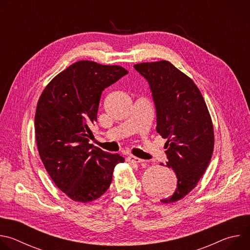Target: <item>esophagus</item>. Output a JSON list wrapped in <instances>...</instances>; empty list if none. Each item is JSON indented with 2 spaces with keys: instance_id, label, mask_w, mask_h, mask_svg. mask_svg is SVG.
I'll use <instances>...</instances> for the list:
<instances>
[{
  "instance_id": "1",
  "label": "esophagus",
  "mask_w": 250,
  "mask_h": 250,
  "mask_svg": "<svg viewBox=\"0 0 250 250\" xmlns=\"http://www.w3.org/2000/svg\"><path fill=\"white\" fill-rule=\"evenodd\" d=\"M127 161L128 162H131V163H141V162H144L145 160H142V159H140V158H138V157H135V156H132V155H129L128 157H127Z\"/></svg>"
}]
</instances>
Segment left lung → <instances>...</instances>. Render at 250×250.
Returning a JSON list of instances; mask_svg holds the SVG:
<instances>
[{
    "label": "left lung",
    "mask_w": 250,
    "mask_h": 250,
    "mask_svg": "<svg viewBox=\"0 0 250 250\" xmlns=\"http://www.w3.org/2000/svg\"><path fill=\"white\" fill-rule=\"evenodd\" d=\"M133 67L149 84L156 110V130L167 138L166 166L174 170L178 179L174 194L160 201L174 203L196 187L209 163L215 141L211 119L199 88L169 61Z\"/></svg>",
    "instance_id": "8db88e82"
}]
</instances>
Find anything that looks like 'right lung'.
<instances>
[{
    "instance_id": "obj_1",
    "label": "right lung",
    "mask_w": 250,
    "mask_h": 250,
    "mask_svg": "<svg viewBox=\"0 0 250 250\" xmlns=\"http://www.w3.org/2000/svg\"><path fill=\"white\" fill-rule=\"evenodd\" d=\"M127 71L82 60L55 76L43 90L34 118L42 161L54 184L70 199L88 203L109 189L115 166L125 158L89 144L102 92Z\"/></svg>"
}]
</instances>
